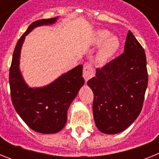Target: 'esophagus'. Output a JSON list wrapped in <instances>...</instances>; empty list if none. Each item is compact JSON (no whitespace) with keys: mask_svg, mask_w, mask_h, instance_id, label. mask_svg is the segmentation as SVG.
Returning a JSON list of instances; mask_svg holds the SVG:
<instances>
[{"mask_svg":"<svg viewBox=\"0 0 159 159\" xmlns=\"http://www.w3.org/2000/svg\"><path fill=\"white\" fill-rule=\"evenodd\" d=\"M94 72H95V70H94L93 67L91 64H84V71H83V76H84V80H85L86 82L94 76Z\"/></svg>","mask_w":159,"mask_h":159,"instance_id":"obj_1","label":"esophagus"}]
</instances>
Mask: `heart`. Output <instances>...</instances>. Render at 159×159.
Returning <instances> with one entry per match:
<instances>
[{
    "instance_id": "obj_1",
    "label": "heart",
    "mask_w": 159,
    "mask_h": 159,
    "mask_svg": "<svg viewBox=\"0 0 159 159\" xmlns=\"http://www.w3.org/2000/svg\"><path fill=\"white\" fill-rule=\"evenodd\" d=\"M110 32L105 30H98L94 33L92 43L99 48L97 53V60L102 64L107 63L119 51L120 43L116 36H110Z\"/></svg>"
}]
</instances>
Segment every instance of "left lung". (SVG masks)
<instances>
[{
	"mask_svg": "<svg viewBox=\"0 0 159 159\" xmlns=\"http://www.w3.org/2000/svg\"><path fill=\"white\" fill-rule=\"evenodd\" d=\"M148 84L145 51L130 31L124 52L102 67L88 81L94 93L97 128L107 134L130 127L139 116Z\"/></svg>",
	"mask_w": 159,
	"mask_h": 159,
	"instance_id": "left-lung-1",
	"label": "left lung"
}]
</instances>
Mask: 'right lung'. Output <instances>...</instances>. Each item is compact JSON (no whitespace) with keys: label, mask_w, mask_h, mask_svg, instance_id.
Segmentation results:
<instances>
[{"label":"right lung","mask_w":159,"mask_h":159,"mask_svg":"<svg viewBox=\"0 0 159 159\" xmlns=\"http://www.w3.org/2000/svg\"><path fill=\"white\" fill-rule=\"evenodd\" d=\"M59 16L34 21L17 41L9 71V85L15 110L32 130L41 134H55L65 126L67 110L84 84L83 65L64 73L51 84L30 88L20 70V58L25 36L34 29L53 25Z\"/></svg>","instance_id":"right-lung-1"}]
</instances>
